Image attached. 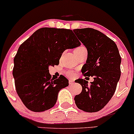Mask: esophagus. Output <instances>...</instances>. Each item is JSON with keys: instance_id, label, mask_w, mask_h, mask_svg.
<instances>
[{"instance_id": "1", "label": "esophagus", "mask_w": 134, "mask_h": 134, "mask_svg": "<svg viewBox=\"0 0 134 134\" xmlns=\"http://www.w3.org/2000/svg\"><path fill=\"white\" fill-rule=\"evenodd\" d=\"M69 84H70V85H72V84H74V81H72V80H69Z\"/></svg>"}]
</instances>
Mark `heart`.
<instances>
[{"instance_id":"b5f03b06","label":"heart","mask_w":134,"mask_h":134,"mask_svg":"<svg viewBox=\"0 0 134 134\" xmlns=\"http://www.w3.org/2000/svg\"><path fill=\"white\" fill-rule=\"evenodd\" d=\"M83 49H86V48L84 47H83V46H81V47H77V48L75 49L74 51H79V50H83ZM65 74L67 76L70 77H73L75 76L74 71H73V70H67V71L65 72Z\"/></svg>"}]
</instances>
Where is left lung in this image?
I'll return each mask as SVG.
<instances>
[{"label": "left lung", "mask_w": 134, "mask_h": 134, "mask_svg": "<svg viewBox=\"0 0 134 134\" xmlns=\"http://www.w3.org/2000/svg\"><path fill=\"white\" fill-rule=\"evenodd\" d=\"M73 31L87 50L86 63L81 72L84 76L94 78L90 86L86 80H77L82 90L75 96V103L82 111H98L114 94L121 75V57L114 41L98 30L87 27Z\"/></svg>", "instance_id": "1"}]
</instances>
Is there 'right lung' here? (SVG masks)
<instances>
[{"label": "right lung", "mask_w": 134, "mask_h": 134, "mask_svg": "<svg viewBox=\"0 0 134 134\" xmlns=\"http://www.w3.org/2000/svg\"><path fill=\"white\" fill-rule=\"evenodd\" d=\"M80 44L71 30L42 27L20 45L13 74L17 93L27 109L41 112L55 105L58 92L68 86L69 81L64 76L52 79L48 67L59 64L66 49Z\"/></svg>", "instance_id": "right-lung-1"}]
</instances>
